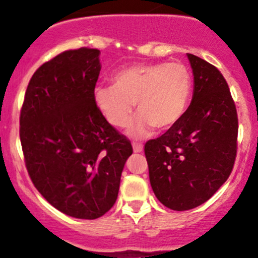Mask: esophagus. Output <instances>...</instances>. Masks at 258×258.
Wrapping results in <instances>:
<instances>
[{"label": "esophagus", "mask_w": 258, "mask_h": 258, "mask_svg": "<svg viewBox=\"0 0 258 258\" xmlns=\"http://www.w3.org/2000/svg\"><path fill=\"white\" fill-rule=\"evenodd\" d=\"M132 148H133V152H135V153H142V152H143V146H142L141 143H133Z\"/></svg>", "instance_id": "esophagus-1"}]
</instances>
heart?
Segmentation results:
<instances>
[{
	"label": "heart",
	"instance_id": "obj_1",
	"mask_svg": "<svg viewBox=\"0 0 258 258\" xmlns=\"http://www.w3.org/2000/svg\"><path fill=\"white\" fill-rule=\"evenodd\" d=\"M193 92V76L185 64L141 63L122 68L112 85H97L93 100L109 123L123 127L135 103L139 114L128 123L132 137H146L153 127L167 130L182 119Z\"/></svg>",
	"mask_w": 258,
	"mask_h": 258
}]
</instances>
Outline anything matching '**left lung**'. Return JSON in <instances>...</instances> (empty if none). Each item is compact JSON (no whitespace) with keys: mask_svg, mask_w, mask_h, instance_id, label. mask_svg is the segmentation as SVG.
Returning a JSON list of instances; mask_svg holds the SVG:
<instances>
[{"mask_svg":"<svg viewBox=\"0 0 258 258\" xmlns=\"http://www.w3.org/2000/svg\"><path fill=\"white\" fill-rule=\"evenodd\" d=\"M194 76L193 98L176 125L144 147L155 197L174 211L204 204L233 170L238 115L217 68L186 53Z\"/></svg>","mask_w":258,"mask_h":258,"instance_id":"obj_1","label":"left lung"}]
</instances>
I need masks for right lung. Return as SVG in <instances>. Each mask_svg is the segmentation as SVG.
I'll list each match as a JSON object with an SVG mask.
<instances>
[{"label":"right lung","instance_id":"add662e5","mask_svg":"<svg viewBox=\"0 0 258 258\" xmlns=\"http://www.w3.org/2000/svg\"><path fill=\"white\" fill-rule=\"evenodd\" d=\"M99 54L79 48L41 65L20 112V142L32 183L53 207L81 220H96L111 209L132 154L131 143L94 104Z\"/></svg>","mask_w":258,"mask_h":258}]
</instances>
